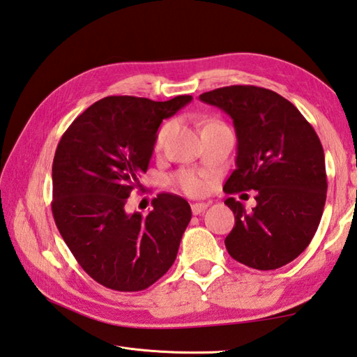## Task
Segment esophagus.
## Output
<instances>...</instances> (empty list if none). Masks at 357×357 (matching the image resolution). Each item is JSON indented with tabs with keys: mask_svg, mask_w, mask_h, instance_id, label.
<instances>
[{
	"mask_svg": "<svg viewBox=\"0 0 357 357\" xmlns=\"http://www.w3.org/2000/svg\"><path fill=\"white\" fill-rule=\"evenodd\" d=\"M208 206H211V202H193L192 212H193V215H199L204 212Z\"/></svg>",
	"mask_w": 357,
	"mask_h": 357,
	"instance_id": "34e87169",
	"label": "esophagus"
}]
</instances>
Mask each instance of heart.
I'll return each mask as SVG.
<instances>
[{
  "mask_svg": "<svg viewBox=\"0 0 357 357\" xmlns=\"http://www.w3.org/2000/svg\"><path fill=\"white\" fill-rule=\"evenodd\" d=\"M212 123H220L216 121H211L207 122L204 127L207 125H212ZM173 128V122H165L162 127H160L156 132V137H155V150L160 151L162 150V146L167 141V137H169L170 131ZM173 183L176 184L181 190L187 195H193V197H198V195H202L207 190V178L204 174H201L195 170H181L173 176Z\"/></svg>",
  "mask_w": 357,
  "mask_h": 357,
  "instance_id": "obj_1",
  "label": "heart"
}]
</instances>
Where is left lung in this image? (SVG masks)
<instances>
[{
	"mask_svg": "<svg viewBox=\"0 0 357 357\" xmlns=\"http://www.w3.org/2000/svg\"><path fill=\"white\" fill-rule=\"evenodd\" d=\"M234 121L236 169L226 193L255 190L257 206L227 198L235 226L226 236L234 260L258 271L284 266L308 248L326 201L324 146L302 113L274 91L232 85L199 96Z\"/></svg>",
	"mask_w": 357,
	"mask_h": 357,
	"instance_id": "1",
	"label": "left lung"
}]
</instances>
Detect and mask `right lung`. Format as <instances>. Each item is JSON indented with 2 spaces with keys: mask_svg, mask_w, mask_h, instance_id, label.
<instances>
[{
  "mask_svg": "<svg viewBox=\"0 0 357 357\" xmlns=\"http://www.w3.org/2000/svg\"><path fill=\"white\" fill-rule=\"evenodd\" d=\"M190 100L109 96L63 132L52 162V215L77 263L105 288L146 289L176 260L192 218L188 202L159 193L142 215L128 213L127 201L149 170L162 119Z\"/></svg>",
  "mask_w": 357,
  "mask_h": 357,
  "instance_id": "add662e5",
  "label": "right lung"
}]
</instances>
